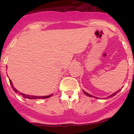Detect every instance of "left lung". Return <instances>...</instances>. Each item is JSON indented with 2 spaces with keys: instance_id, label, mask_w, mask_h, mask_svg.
<instances>
[{
  "instance_id": "8db88e82",
  "label": "left lung",
  "mask_w": 134,
  "mask_h": 134,
  "mask_svg": "<svg viewBox=\"0 0 134 134\" xmlns=\"http://www.w3.org/2000/svg\"><path fill=\"white\" fill-rule=\"evenodd\" d=\"M119 91H120V90H119V91H116L115 93H113V94H111V95H110L109 97H108V98H109V97H113V96L115 95V94H117V93H119ZM83 92H84V93H85V94H86V95L88 96V97H93V96L91 95V94H88V93H86V92H85V91H83ZM96 99H97V97H96Z\"/></svg>"
}]
</instances>
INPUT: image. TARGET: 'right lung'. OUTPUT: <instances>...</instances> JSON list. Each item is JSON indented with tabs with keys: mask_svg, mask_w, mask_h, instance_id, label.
I'll return each instance as SVG.
<instances>
[{
	"mask_svg": "<svg viewBox=\"0 0 134 134\" xmlns=\"http://www.w3.org/2000/svg\"><path fill=\"white\" fill-rule=\"evenodd\" d=\"M9 82H10V85H11V86H12V88H13V89L14 90V91H15V93H17V92H18V93H19V91H17V90L16 89H15V87H14L13 86V83H12V82H11V80H10V79H9ZM20 94H21V95H22L23 97L24 98H25V99H47V98H49V97H52V94H49V95H48V96H43V97H40V96H32V95H27V94H23V93H19Z\"/></svg>",
	"mask_w": 134,
	"mask_h": 134,
	"instance_id": "right-lung-1",
	"label": "right lung"
}]
</instances>
